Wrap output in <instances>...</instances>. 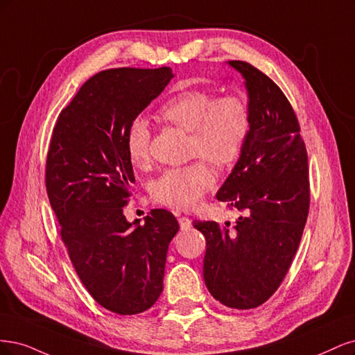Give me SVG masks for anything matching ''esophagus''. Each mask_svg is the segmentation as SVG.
<instances>
[{
  "mask_svg": "<svg viewBox=\"0 0 355 355\" xmlns=\"http://www.w3.org/2000/svg\"><path fill=\"white\" fill-rule=\"evenodd\" d=\"M178 223H180V228L182 232H187V230H190V227H191V220L190 218H187V216H180L178 218Z\"/></svg>",
  "mask_w": 355,
  "mask_h": 355,
  "instance_id": "34e87169",
  "label": "esophagus"
}]
</instances>
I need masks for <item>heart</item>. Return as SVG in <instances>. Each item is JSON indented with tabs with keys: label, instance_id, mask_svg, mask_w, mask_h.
I'll use <instances>...</instances> for the list:
<instances>
[{
	"label": "heart",
	"instance_id": "1",
	"mask_svg": "<svg viewBox=\"0 0 355 355\" xmlns=\"http://www.w3.org/2000/svg\"><path fill=\"white\" fill-rule=\"evenodd\" d=\"M157 118L190 132V155L207 159L214 166H233L242 155L250 131V110L245 98L223 96L215 98L207 91L187 89L169 97ZM150 131L144 119H134L125 135V146L137 166H144L150 152ZM214 186V175L203 162L171 168L152 182V198L164 207L187 211Z\"/></svg>",
	"mask_w": 355,
	"mask_h": 355
}]
</instances>
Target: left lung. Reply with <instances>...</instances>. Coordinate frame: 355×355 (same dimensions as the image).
I'll return each mask as SVG.
<instances>
[{
  "label": "left lung",
  "mask_w": 355,
  "mask_h": 355,
  "mask_svg": "<svg viewBox=\"0 0 355 355\" xmlns=\"http://www.w3.org/2000/svg\"><path fill=\"white\" fill-rule=\"evenodd\" d=\"M227 64L245 79L250 131L216 199L240 212L230 223L194 221L207 239L203 279L216 301L249 310L277 291L298 250L310 208L308 156L291 103L246 62Z\"/></svg>",
  "instance_id": "obj_1"
}]
</instances>
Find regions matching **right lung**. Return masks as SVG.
I'll return each mask as SVG.
<instances>
[{
	"label": "right lung",
	"mask_w": 355,
	"mask_h": 355,
	"mask_svg": "<svg viewBox=\"0 0 355 355\" xmlns=\"http://www.w3.org/2000/svg\"><path fill=\"white\" fill-rule=\"evenodd\" d=\"M173 78L171 67L96 73L62 110L49 147L45 186L67 254L89 295L121 315L157 301L180 228L165 209H152L143 225L122 209L135 181L127 130Z\"/></svg>",
	"instance_id": "add662e5"
}]
</instances>
